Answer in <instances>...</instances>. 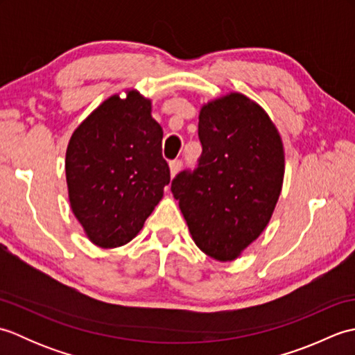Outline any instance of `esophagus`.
Masks as SVG:
<instances>
[{
    "mask_svg": "<svg viewBox=\"0 0 355 355\" xmlns=\"http://www.w3.org/2000/svg\"><path fill=\"white\" fill-rule=\"evenodd\" d=\"M182 166H183V162H182V160H172V162L169 163L171 175H172V177H175L177 173H178V171L182 169Z\"/></svg>",
    "mask_w": 355,
    "mask_h": 355,
    "instance_id": "1",
    "label": "esophagus"
}]
</instances>
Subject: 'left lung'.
Returning <instances> with one entry per match:
<instances>
[{
    "label": "left lung",
    "mask_w": 355,
    "mask_h": 355,
    "mask_svg": "<svg viewBox=\"0 0 355 355\" xmlns=\"http://www.w3.org/2000/svg\"><path fill=\"white\" fill-rule=\"evenodd\" d=\"M198 166L171 191L195 244L216 261L236 259L267 227L284 182V145L258 103L230 93L202 105Z\"/></svg>",
    "instance_id": "1"
}]
</instances>
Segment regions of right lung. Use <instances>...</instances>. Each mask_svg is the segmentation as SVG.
I'll return each instance as SVG.
<instances>
[{
	"label": "right lung",
	"instance_id": "1",
	"mask_svg": "<svg viewBox=\"0 0 355 355\" xmlns=\"http://www.w3.org/2000/svg\"><path fill=\"white\" fill-rule=\"evenodd\" d=\"M162 139L150 101L137 92L111 96L73 132L65 155L69 198L93 244L130 243L153 214L171 182Z\"/></svg>",
	"mask_w": 355,
	"mask_h": 355
}]
</instances>
